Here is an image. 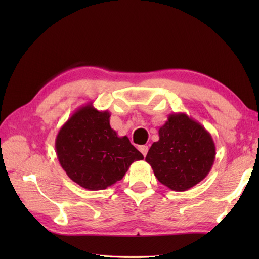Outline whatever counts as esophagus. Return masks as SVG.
<instances>
[{"mask_svg": "<svg viewBox=\"0 0 259 259\" xmlns=\"http://www.w3.org/2000/svg\"><path fill=\"white\" fill-rule=\"evenodd\" d=\"M148 149H149V148H148V146H140V147H139V150H140V152H141L142 155H144L145 157H146V155H147Z\"/></svg>", "mask_w": 259, "mask_h": 259, "instance_id": "1", "label": "esophagus"}]
</instances>
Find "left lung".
<instances>
[{
    "label": "left lung",
    "instance_id": "obj_1",
    "mask_svg": "<svg viewBox=\"0 0 259 259\" xmlns=\"http://www.w3.org/2000/svg\"><path fill=\"white\" fill-rule=\"evenodd\" d=\"M216 158L211 135L184 112L171 113L159 128V140L147 153L156 178L175 191H186L210 172Z\"/></svg>",
    "mask_w": 259,
    "mask_h": 259
}]
</instances>
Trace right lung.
<instances>
[{
    "mask_svg": "<svg viewBox=\"0 0 259 259\" xmlns=\"http://www.w3.org/2000/svg\"><path fill=\"white\" fill-rule=\"evenodd\" d=\"M110 115L88 103L75 110L57 135L60 164L88 190L107 189L123 178L131 163L144 159L128 137H119L110 126Z\"/></svg>",
    "mask_w": 259,
    "mask_h": 259,
    "instance_id": "right-lung-1",
    "label": "right lung"
}]
</instances>
